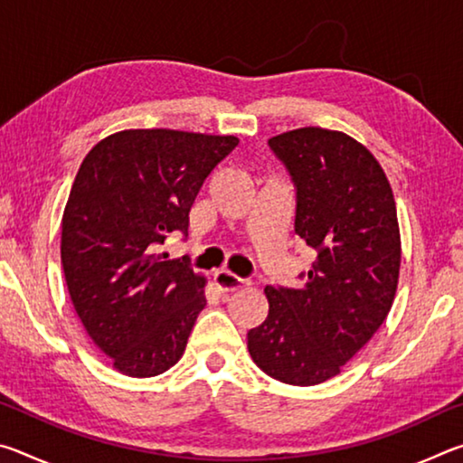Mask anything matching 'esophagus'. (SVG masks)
<instances>
[{
	"label": "esophagus",
	"instance_id": "esophagus-1",
	"mask_svg": "<svg viewBox=\"0 0 463 463\" xmlns=\"http://www.w3.org/2000/svg\"><path fill=\"white\" fill-rule=\"evenodd\" d=\"M214 286L221 289V292H237V289L247 288L249 281L234 276L229 269H221L214 273Z\"/></svg>",
	"mask_w": 463,
	"mask_h": 463
}]
</instances>
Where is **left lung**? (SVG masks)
<instances>
[{
	"instance_id": "obj_1",
	"label": "left lung",
	"mask_w": 463,
	"mask_h": 463,
	"mask_svg": "<svg viewBox=\"0 0 463 463\" xmlns=\"http://www.w3.org/2000/svg\"><path fill=\"white\" fill-rule=\"evenodd\" d=\"M296 187L294 231L317 260L300 288H265L269 315L247 333L257 367L292 386L333 378L386 320L401 273L396 202L375 156L339 130L269 138Z\"/></svg>"
}]
</instances>
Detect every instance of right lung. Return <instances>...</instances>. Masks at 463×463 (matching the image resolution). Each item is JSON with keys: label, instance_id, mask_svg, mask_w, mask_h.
<instances>
[{"label": "right lung", "instance_id": "1", "mask_svg": "<svg viewBox=\"0 0 463 463\" xmlns=\"http://www.w3.org/2000/svg\"><path fill=\"white\" fill-rule=\"evenodd\" d=\"M237 137L122 130L85 155L62 214L61 261L77 317L130 378H153L184 355L206 307V278L159 253L187 237L200 187Z\"/></svg>", "mask_w": 463, "mask_h": 463}]
</instances>
